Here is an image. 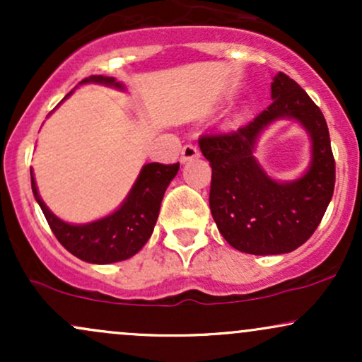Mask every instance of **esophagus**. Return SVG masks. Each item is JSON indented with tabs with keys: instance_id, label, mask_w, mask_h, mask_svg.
<instances>
[{
	"instance_id": "1",
	"label": "esophagus",
	"mask_w": 362,
	"mask_h": 362,
	"mask_svg": "<svg viewBox=\"0 0 362 362\" xmlns=\"http://www.w3.org/2000/svg\"><path fill=\"white\" fill-rule=\"evenodd\" d=\"M199 156V149L197 146H194V144H185L184 148H182V153H180V160L184 161H189V160H194V158Z\"/></svg>"
}]
</instances>
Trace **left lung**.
Masks as SVG:
<instances>
[{
  "label": "left lung",
  "mask_w": 362,
  "mask_h": 362,
  "mask_svg": "<svg viewBox=\"0 0 362 362\" xmlns=\"http://www.w3.org/2000/svg\"><path fill=\"white\" fill-rule=\"evenodd\" d=\"M272 103L231 132L199 138L213 168L209 207L219 233L236 250L277 255L301 247L322 221L335 185V160L322 110L288 74L277 73ZM293 118L312 138V161L298 181L277 182L252 156L259 132L274 119Z\"/></svg>",
  "instance_id": "8db88e82"
}]
</instances>
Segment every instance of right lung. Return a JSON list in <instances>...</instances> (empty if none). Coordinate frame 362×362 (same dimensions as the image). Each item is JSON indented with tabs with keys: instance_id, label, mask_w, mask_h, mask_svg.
<instances>
[{
	"instance_id": "add662e5",
	"label": "right lung",
	"mask_w": 362,
	"mask_h": 362,
	"mask_svg": "<svg viewBox=\"0 0 362 362\" xmlns=\"http://www.w3.org/2000/svg\"><path fill=\"white\" fill-rule=\"evenodd\" d=\"M81 83H102L124 90L122 83L110 76H90ZM178 168V163L144 165L122 206L105 218L86 224H69L54 216L37 192L34 172L30 168L32 192L52 233L66 250L90 264H114L131 259L146 245L160 214L161 199Z\"/></svg>"
}]
</instances>
